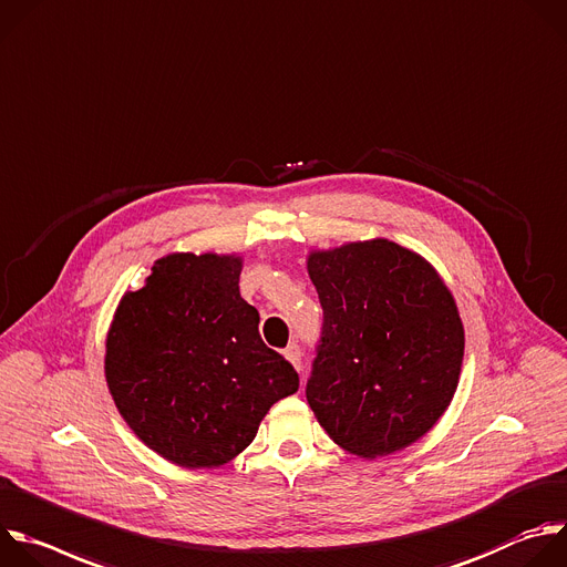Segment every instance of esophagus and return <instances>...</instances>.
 I'll use <instances>...</instances> for the list:
<instances>
[{
	"instance_id": "34e87169",
	"label": "esophagus",
	"mask_w": 567,
	"mask_h": 567,
	"mask_svg": "<svg viewBox=\"0 0 567 567\" xmlns=\"http://www.w3.org/2000/svg\"><path fill=\"white\" fill-rule=\"evenodd\" d=\"M284 358L299 371L301 369V349H299V344H290L286 351H284Z\"/></svg>"
}]
</instances>
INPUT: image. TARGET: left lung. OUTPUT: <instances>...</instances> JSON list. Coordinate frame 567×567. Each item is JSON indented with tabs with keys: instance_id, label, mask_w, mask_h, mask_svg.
<instances>
[{
	"instance_id": "1",
	"label": "left lung",
	"mask_w": 567,
	"mask_h": 567,
	"mask_svg": "<svg viewBox=\"0 0 567 567\" xmlns=\"http://www.w3.org/2000/svg\"><path fill=\"white\" fill-rule=\"evenodd\" d=\"M323 310L306 384L323 431L362 458L420 440L458 389L465 328L435 268L389 239L308 255Z\"/></svg>"
}]
</instances>
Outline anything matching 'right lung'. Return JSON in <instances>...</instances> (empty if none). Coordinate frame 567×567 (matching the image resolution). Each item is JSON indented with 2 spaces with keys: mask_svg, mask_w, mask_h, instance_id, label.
Wrapping results in <instances>:
<instances>
[{
  "mask_svg": "<svg viewBox=\"0 0 567 567\" xmlns=\"http://www.w3.org/2000/svg\"><path fill=\"white\" fill-rule=\"evenodd\" d=\"M237 255L174 252L125 292L106 332L104 375L132 431L165 461L230 463L275 402L299 389L239 292Z\"/></svg>",
  "mask_w": 567,
  "mask_h": 567,
  "instance_id": "obj_1",
  "label": "right lung"
}]
</instances>
